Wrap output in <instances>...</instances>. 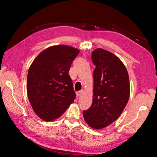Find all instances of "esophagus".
I'll return each instance as SVG.
<instances>
[{
  "instance_id": "esophagus-1",
  "label": "esophagus",
  "mask_w": 157,
  "mask_h": 157,
  "mask_svg": "<svg viewBox=\"0 0 157 157\" xmlns=\"http://www.w3.org/2000/svg\"><path fill=\"white\" fill-rule=\"evenodd\" d=\"M83 92H84V90H80V91H78V92H77V93H76V94H77V96H81V95L83 94Z\"/></svg>"
}]
</instances>
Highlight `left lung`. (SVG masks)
Returning <instances> with one entry per match:
<instances>
[{
    "label": "left lung",
    "instance_id": "1",
    "mask_svg": "<svg viewBox=\"0 0 157 157\" xmlns=\"http://www.w3.org/2000/svg\"><path fill=\"white\" fill-rule=\"evenodd\" d=\"M92 60L96 66L93 100L83 116L89 126L99 130L120 117L129 99L130 86L126 68L115 54L97 48L92 52Z\"/></svg>",
    "mask_w": 157,
    "mask_h": 157
}]
</instances>
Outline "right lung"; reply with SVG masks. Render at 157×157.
<instances>
[{
	"instance_id": "right-lung-1",
	"label": "right lung",
	"mask_w": 157,
	"mask_h": 157,
	"mask_svg": "<svg viewBox=\"0 0 157 157\" xmlns=\"http://www.w3.org/2000/svg\"><path fill=\"white\" fill-rule=\"evenodd\" d=\"M79 52L69 46H53L41 52L31 65L27 96L33 111L43 121L59 118L74 101L76 94L69 71Z\"/></svg>"
}]
</instances>
